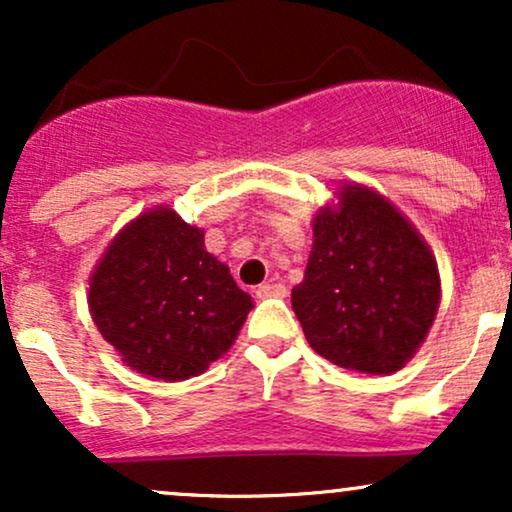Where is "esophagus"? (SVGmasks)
<instances>
[{
	"instance_id": "esophagus-1",
	"label": "esophagus",
	"mask_w": 512,
	"mask_h": 512,
	"mask_svg": "<svg viewBox=\"0 0 512 512\" xmlns=\"http://www.w3.org/2000/svg\"><path fill=\"white\" fill-rule=\"evenodd\" d=\"M257 298H284L286 286L279 284V281H267V284L257 286Z\"/></svg>"
}]
</instances>
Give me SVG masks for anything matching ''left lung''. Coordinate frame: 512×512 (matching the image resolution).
I'll list each match as a JSON object with an SVG mask.
<instances>
[{
  "label": "left lung",
  "instance_id": "8db88e82",
  "mask_svg": "<svg viewBox=\"0 0 512 512\" xmlns=\"http://www.w3.org/2000/svg\"><path fill=\"white\" fill-rule=\"evenodd\" d=\"M313 219L291 305L308 344L349 373L390 375L426 342L440 274L416 226L373 187L342 182Z\"/></svg>",
  "mask_w": 512,
  "mask_h": 512
}]
</instances>
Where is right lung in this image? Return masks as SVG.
I'll use <instances>...</instances> for the list:
<instances>
[{
	"label": "right lung",
	"instance_id": "1",
	"mask_svg": "<svg viewBox=\"0 0 512 512\" xmlns=\"http://www.w3.org/2000/svg\"><path fill=\"white\" fill-rule=\"evenodd\" d=\"M88 310L122 363L178 383L204 373L236 342L252 298L204 248V231L166 204L110 240L88 276Z\"/></svg>",
	"mask_w": 512,
	"mask_h": 512
}]
</instances>
